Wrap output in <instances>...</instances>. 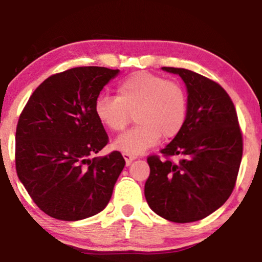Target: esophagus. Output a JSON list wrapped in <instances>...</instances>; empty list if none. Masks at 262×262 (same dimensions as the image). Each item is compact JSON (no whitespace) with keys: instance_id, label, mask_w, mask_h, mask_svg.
<instances>
[{"instance_id":"34e87169","label":"esophagus","mask_w":262,"mask_h":262,"mask_svg":"<svg viewBox=\"0 0 262 262\" xmlns=\"http://www.w3.org/2000/svg\"><path fill=\"white\" fill-rule=\"evenodd\" d=\"M123 157H124V160H125V164L127 165H129L132 163V162H133L135 158H137V156H134V155H130V154H125V152H123Z\"/></svg>"}]
</instances>
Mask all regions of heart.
<instances>
[{"label":"heart","instance_id":"heart-1","mask_svg":"<svg viewBox=\"0 0 262 262\" xmlns=\"http://www.w3.org/2000/svg\"><path fill=\"white\" fill-rule=\"evenodd\" d=\"M98 121L108 130H124L135 116L137 125L115 141L118 150L140 155L155 146L161 137L171 139L184 128L188 112L185 88L173 79L138 71L122 79L116 97L99 95L94 104Z\"/></svg>","mask_w":262,"mask_h":262}]
</instances>
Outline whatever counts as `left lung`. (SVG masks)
Instances as JSON below:
<instances>
[{"label": "left lung", "instance_id": "obj_1", "mask_svg": "<svg viewBox=\"0 0 262 262\" xmlns=\"http://www.w3.org/2000/svg\"><path fill=\"white\" fill-rule=\"evenodd\" d=\"M184 79L188 112L184 128L162 148L163 158L147 157L145 198L164 219L185 224L204 219L232 193L243 155L236 107L213 79L180 68H163ZM173 157H178L174 162Z\"/></svg>", "mask_w": 262, "mask_h": 262}]
</instances>
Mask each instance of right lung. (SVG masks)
<instances>
[{
  "label": "right lung",
  "instance_id": "obj_1",
  "mask_svg": "<svg viewBox=\"0 0 262 262\" xmlns=\"http://www.w3.org/2000/svg\"><path fill=\"white\" fill-rule=\"evenodd\" d=\"M117 74L79 66L49 76L19 116L16 174L36 205L54 219L76 221L100 213L123 170L118 151L91 158L108 142L95 100Z\"/></svg>",
  "mask_w": 262,
  "mask_h": 262
}]
</instances>
